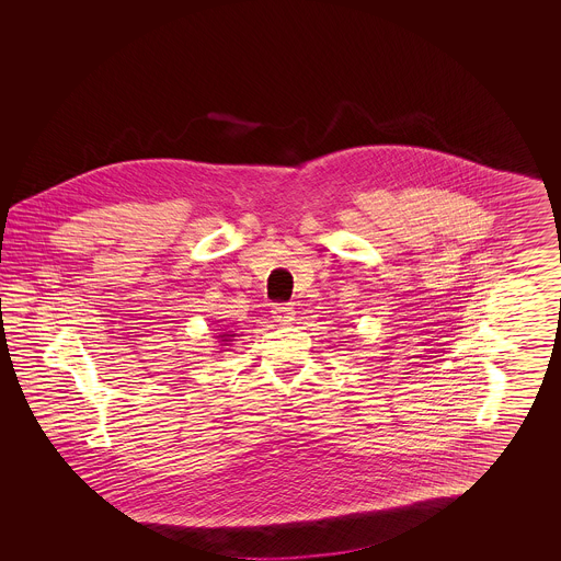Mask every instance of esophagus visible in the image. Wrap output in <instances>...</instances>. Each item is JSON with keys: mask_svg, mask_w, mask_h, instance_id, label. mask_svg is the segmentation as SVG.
I'll list each match as a JSON object with an SVG mask.
<instances>
[{"mask_svg": "<svg viewBox=\"0 0 561 561\" xmlns=\"http://www.w3.org/2000/svg\"><path fill=\"white\" fill-rule=\"evenodd\" d=\"M271 313L275 321H282V323H288L294 320V309L290 305H284V302H277L271 307Z\"/></svg>", "mask_w": 561, "mask_h": 561, "instance_id": "esophagus-1", "label": "esophagus"}]
</instances>
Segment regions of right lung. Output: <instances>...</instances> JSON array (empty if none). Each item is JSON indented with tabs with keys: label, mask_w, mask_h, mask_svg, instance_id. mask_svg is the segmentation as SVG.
<instances>
[{
	"label": "right lung",
	"mask_w": 561,
	"mask_h": 561,
	"mask_svg": "<svg viewBox=\"0 0 561 561\" xmlns=\"http://www.w3.org/2000/svg\"><path fill=\"white\" fill-rule=\"evenodd\" d=\"M222 336H229V334H222Z\"/></svg>",
	"instance_id": "obj_1"
}]
</instances>
